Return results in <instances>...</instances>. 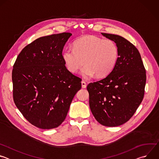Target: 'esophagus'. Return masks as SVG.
<instances>
[{"label":"esophagus","instance_id":"obj_1","mask_svg":"<svg viewBox=\"0 0 159 159\" xmlns=\"http://www.w3.org/2000/svg\"><path fill=\"white\" fill-rule=\"evenodd\" d=\"M81 84H82V88H85V87H86L87 84H86V83H85V81L82 80V81L81 82Z\"/></svg>","mask_w":159,"mask_h":159}]
</instances>
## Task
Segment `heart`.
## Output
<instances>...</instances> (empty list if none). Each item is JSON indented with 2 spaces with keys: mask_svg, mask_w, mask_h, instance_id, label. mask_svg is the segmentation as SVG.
I'll return each instance as SVG.
<instances>
[{
  "mask_svg": "<svg viewBox=\"0 0 159 159\" xmlns=\"http://www.w3.org/2000/svg\"><path fill=\"white\" fill-rule=\"evenodd\" d=\"M63 58L67 69L76 73L83 66L84 77L89 79L96 74L104 77L115 66L118 59L116 44L110 39L95 36H86L77 39L74 47H67L63 52Z\"/></svg>",
  "mask_w": 159,
  "mask_h": 159,
  "instance_id": "heart-1",
  "label": "heart"
}]
</instances>
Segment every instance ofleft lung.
<instances>
[{"instance_id": "obj_1", "label": "left lung", "mask_w": 159, "mask_h": 159, "mask_svg": "<svg viewBox=\"0 0 159 159\" xmlns=\"http://www.w3.org/2000/svg\"><path fill=\"white\" fill-rule=\"evenodd\" d=\"M101 34L116 44L118 59L109 75L90 83L87 89L90 109L96 120L102 125L115 127L127 122L141 104L146 71L141 55L132 43L119 35Z\"/></svg>"}]
</instances>
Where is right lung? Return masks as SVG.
Returning <instances> with one entry per match:
<instances>
[{
    "mask_svg": "<svg viewBox=\"0 0 159 159\" xmlns=\"http://www.w3.org/2000/svg\"><path fill=\"white\" fill-rule=\"evenodd\" d=\"M72 34L39 38L25 47L13 66L14 101L24 117L41 129L59 126L81 89V79L67 70L62 51Z\"/></svg>",
    "mask_w": 159,
    "mask_h": 159,
    "instance_id": "right-lung-1",
    "label": "right lung"
}]
</instances>
